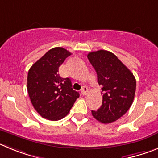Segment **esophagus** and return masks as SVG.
Returning <instances> with one entry per match:
<instances>
[{
	"label": "esophagus",
	"mask_w": 158,
	"mask_h": 158,
	"mask_svg": "<svg viewBox=\"0 0 158 158\" xmlns=\"http://www.w3.org/2000/svg\"><path fill=\"white\" fill-rule=\"evenodd\" d=\"M88 92V88L86 87V86H83V87L82 88V89H81V94H82V95H86V94H87Z\"/></svg>",
	"instance_id": "esophagus-1"
}]
</instances>
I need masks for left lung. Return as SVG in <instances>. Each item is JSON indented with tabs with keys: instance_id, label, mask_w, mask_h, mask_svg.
I'll return each mask as SVG.
<instances>
[{
	"instance_id": "8db88e82",
	"label": "left lung",
	"mask_w": 158,
	"mask_h": 158,
	"mask_svg": "<svg viewBox=\"0 0 158 158\" xmlns=\"http://www.w3.org/2000/svg\"><path fill=\"white\" fill-rule=\"evenodd\" d=\"M87 58L102 86V104L92 116L103 123L116 121L127 113L133 103L136 89L134 75L113 52L106 50L88 53Z\"/></svg>"
}]
</instances>
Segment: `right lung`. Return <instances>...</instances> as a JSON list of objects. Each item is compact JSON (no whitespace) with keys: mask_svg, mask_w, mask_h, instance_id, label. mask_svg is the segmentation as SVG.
I'll list each match as a JSON object with an SVG mask.
<instances>
[{"mask_svg":"<svg viewBox=\"0 0 158 158\" xmlns=\"http://www.w3.org/2000/svg\"><path fill=\"white\" fill-rule=\"evenodd\" d=\"M72 54L62 47L52 48L35 62L27 75L31 102L41 116L56 121L69 114L79 94L69 78L58 74L59 67Z\"/></svg>","mask_w":158,"mask_h":158,"instance_id":"obj_1","label":"right lung"}]
</instances>
